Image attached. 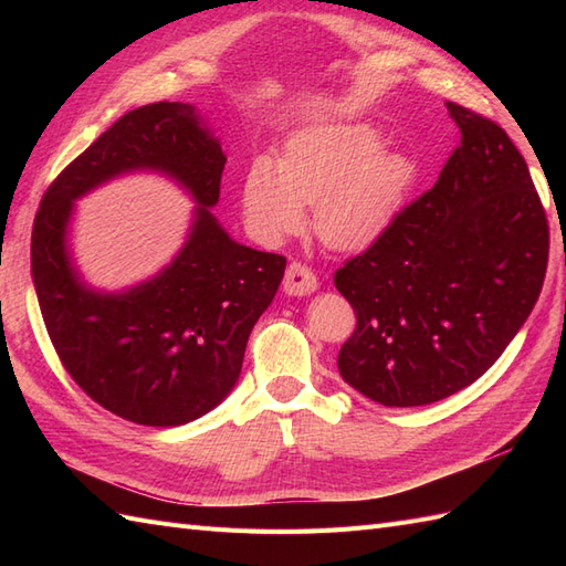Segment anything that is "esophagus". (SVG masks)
Instances as JSON below:
<instances>
[{
	"label": "esophagus",
	"mask_w": 566,
	"mask_h": 566,
	"mask_svg": "<svg viewBox=\"0 0 566 566\" xmlns=\"http://www.w3.org/2000/svg\"><path fill=\"white\" fill-rule=\"evenodd\" d=\"M318 280H316V272L308 268V264L294 260L290 268H286L284 274V292L286 294H294V296H306L311 292H316Z\"/></svg>",
	"instance_id": "esophagus-1"
}]
</instances>
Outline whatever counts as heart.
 I'll return each instance as SVG.
<instances>
[{
  "label": "heart",
  "instance_id": "heart-1",
  "mask_svg": "<svg viewBox=\"0 0 566 566\" xmlns=\"http://www.w3.org/2000/svg\"><path fill=\"white\" fill-rule=\"evenodd\" d=\"M371 124H316L286 140L280 163L252 160L240 185L245 223L262 243L296 233L314 203V231L333 250H363L387 231L418 177L413 158L384 150Z\"/></svg>",
  "mask_w": 566,
  "mask_h": 566
}]
</instances>
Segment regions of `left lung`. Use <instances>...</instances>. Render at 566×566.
<instances>
[{"label":"left lung","instance_id":"8db88e82","mask_svg":"<svg viewBox=\"0 0 566 566\" xmlns=\"http://www.w3.org/2000/svg\"><path fill=\"white\" fill-rule=\"evenodd\" d=\"M462 140L438 182L335 270L357 326L343 379L381 406H426L476 381L543 292L549 223L521 150L448 102Z\"/></svg>","mask_w":566,"mask_h":566}]
</instances>
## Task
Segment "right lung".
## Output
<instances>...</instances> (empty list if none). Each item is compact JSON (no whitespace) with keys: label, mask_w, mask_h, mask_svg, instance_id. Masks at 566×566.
<instances>
[{"label":"right lung","mask_w":566,"mask_h":566,"mask_svg":"<svg viewBox=\"0 0 566 566\" xmlns=\"http://www.w3.org/2000/svg\"><path fill=\"white\" fill-rule=\"evenodd\" d=\"M226 155L195 106L146 104L77 155L35 211L31 274L48 338L77 387L138 426H182L226 399L250 331L272 304L286 258L238 245L216 223ZM155 166L202 203L188 245L155 281L118 297L76 282L64 252L71 201L106 178Z\"/></svg>","instance_id":"obj_1"}]
</instances>
